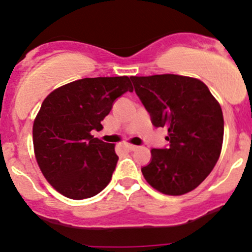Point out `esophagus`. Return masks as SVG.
Segmentation results:
<instances>
[{"mask_svg":"<svg viewBox=\"0 0 252 252\" xmlns=\"http://www.w3.org/2000/svg\"><path fill=\"white\" fill-rule=\"evenodd\" d=\"M126 149H128V150H131V151H134V150H136V149H138V146H135V145H133V144H126Z\"/></svg>","mask_w":252,"mask_h":252,"instance_id":"1","label":"esophagus"}]
</instances>
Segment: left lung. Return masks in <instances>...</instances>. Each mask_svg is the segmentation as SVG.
Wrapping results in <instances>:
<instances>
[{
    "mask_svg": "<svg viewBox=\"0 0 252 252\" xmlns=\"http://www.w3.org/2000/svg\"><path fill=\"white\" fill-rule=\"evenodd\" d=\"M156 128L167 129V149H153L141 168L146 182L168 196L193 191L220 156L224 119L220 104L206 84L181 75L130 76Z\"/></svg>",
    "mask_w": 252,
    "mask_h": 252,
    "instance_id": "obj_1",
    "label": "left lung"
}]
</instances>
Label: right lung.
<instances>
[{
  "mask_svg": "<svg viewBox=\"0 0 252 252\" xmlns=\"http://www.w3.org/2000/svg\"><path fill=\"white\" fill-rule=\"evenodd\" d=\"M133 92L128 76L72 81L46 96L34 119L33 145L44 177L71 199L96 196L109 183L118 156L114 144L94 138L113 102Z\"/></svg>",
  "mask_w": 252,
  "mask_h": 252,
  "instance_id": "right-lung-1",
  "label": "right lung"
}]
</instances>
